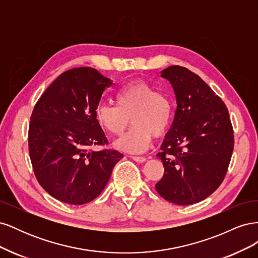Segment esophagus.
Returning a JSON list of instances; mask_svg holds the SVG:
<instances>
[{
  "label": "esophagus",
  "mask_w": 258,
  "mask_h": 258,
  "mask_svg": "<svg viewBox=\"0 0 258 258\" xmlns=\"http://www.w3.org/2000/svg\"><path fill=\"white\" fill-rule=\"evenodd\" d=\"M132 159H134L135 161H137V162H144L145 160H146V158L145 157H141V156H132L131 157Z\"/></svg>",
  "instance_id": "34e87169"
}]
</instances>
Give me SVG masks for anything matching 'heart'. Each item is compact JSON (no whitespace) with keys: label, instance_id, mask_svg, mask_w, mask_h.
<instances>
[{"label":"heart","instance_id":"b5f03b06","mask_svg":"<svg viewBox=\"0 0 258 258\" xmlns=\"http://www.w3.org/2000/svg\"><path fill=\"white\" fill-rule=\"evenodd\" d=\"M116 106L99 104L95 110L98 123L108 134L121 136L130 121L134 127L116 141L121 151L140 154L151 145L154 137L165 134L173 116V103L165 92L156 91L154 86L143 81L124 85L115 96Z\"/></svg>","mask_w":258,"mask_h":258}]
</instances>
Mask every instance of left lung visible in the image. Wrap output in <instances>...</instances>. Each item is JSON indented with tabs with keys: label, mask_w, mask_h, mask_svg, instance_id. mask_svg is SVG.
Wrapping results in <instances>:
<instances>
[{
	"label": "left lung",
	"mask_w": 258,
	"mask_h": 258,
	"mask_svg": "<svg viewBox=\"0 0 258 258\" xmlns=\"http://www.w3.org/2000/svg\"><path fill=\"white\" fill-rule=\"evenodd\" d=\"M161 77L172 85L177 107L157 154L165 173L155 187L174 205L197 204L218 188L227 172L235 143L229 113L188 69L169 67Z\"/></svg>",
	"instance_id": "obj_1"
}]
</instances>
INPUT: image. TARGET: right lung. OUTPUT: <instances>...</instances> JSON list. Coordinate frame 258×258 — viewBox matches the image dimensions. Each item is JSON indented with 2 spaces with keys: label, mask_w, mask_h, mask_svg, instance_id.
Returning <instances> with one entry per match:
<instances>
[{
  "label": "right lung",
  "mask_w": 258,
  "mask_h": 258,
  "mask_svg": "<svg viewBox=\"0 0 258 258\" xmlns=\"http://www.w3.org/2000/svg\"><path fill=\"white\" fill-rule=\"evenodd\" d=\"M112 81L92 68H75L38 99L29 126V153L36 179L50 196L81 206L97 198L123 155L90 151L107 144L95 110Z\"/></svg>",
  "instance_id": "right-lung-1"
}]
</instances>
